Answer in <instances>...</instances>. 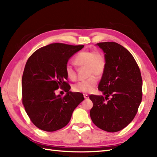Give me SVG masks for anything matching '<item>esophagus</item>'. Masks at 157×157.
<instances>
[{"label":"esophagus","mask_w":157,"mask_h":157,"mask_svg":"<svg viewBox=\"0 0 157 157\" xmlns=\"http://www.w3.org/2000/svg\"><path fill=\"white\" fill-rule=\"evenodd\" d=\"M84 97L85 99H88V98H89V96H88V94H84Z\"/></svg>","instance_id":"obj_1"}]
</instances>
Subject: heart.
I'll use <instances>...</instances> for the list:
<instances>
[{
	"label": "heart",
	"mask_w": 157,
	"mask_h": 157,
	"mask_svg": "<svg viewBox=\"0 0 157 157\" xmlns=\"http://www.w3.org/2000/svg\"><path fill=\"white\" fill-rule=\"evenodd\" d=\"M74 62L78 66L87 67L86 71L89 78L73 84V91L79 93L92 92L97 85V77L101 78L105 71L106 61L105 55L98 51H83L75 56ZM65 71L69 79L75 80L77 73L71 65L67 64Z\"/></svg>",
	"instance_id": "1"
}]
</instances>
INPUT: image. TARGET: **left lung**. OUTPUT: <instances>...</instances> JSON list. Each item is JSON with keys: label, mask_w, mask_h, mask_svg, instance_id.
Returning <instances> with one entry per match:
<instances>
[{"label": "left lung", "mask_w": 157, "mask_h": 157, "mask_svg": "<svg viewBox=\"0 0 157 157\" xmlns=\"http://www.w3.org/2000/svg\"><path fill=\"white\" fill-rule=\"evenodd\" d=\"M96 44L105 52L106 61L105 71L98 87L105 97L90 95L93 102L90 115L100 129L108 132H119L132 122L141 103L140 70L131 53L118 43Z\"/></svg>", "instance_id": "1"}]
</instances>
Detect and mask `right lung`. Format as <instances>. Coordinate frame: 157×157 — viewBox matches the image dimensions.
Listing matches in <instances>:
<instances>
[{
	"mask_svg": "<svg viewBox=\"0 0 157 157\" xmlns=\"http://www.w3.org/2000/svg\"><path fill=\"white\" fill-rule=\"evenodd\" d=\"M84 46L54 43L38 49L28 59L21 80L22 103L38 128L51 132L64 128L84 101L82 93L69 91L65 71L69 58ZM59 87L67 92L64 97L56 95Z\"/></svg>",
	"mask_w": 157,
	"mask_h": 157,
	"instance_id": "1",
	"label": "right lung"
}]
</instances>
